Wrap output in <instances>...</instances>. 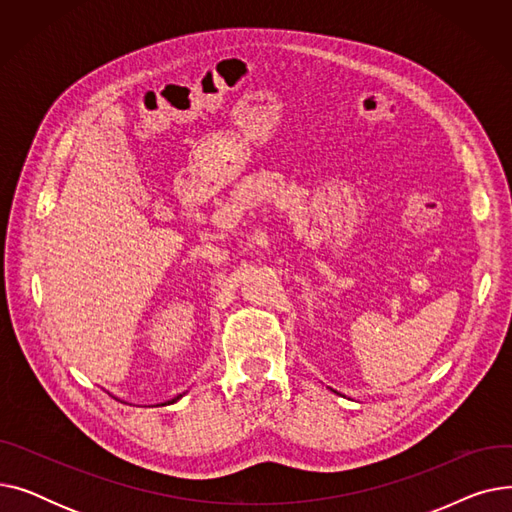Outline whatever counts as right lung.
I'll list each match as a JSON object with an SVG mask.
<instances>
[{
  "mask_svg": "<svg viewBox=\"0 0 512 512\" xmlns=\"http://www.w3.org/2000/svg\"><path fill=\"white\" fill-rule=\"evenodd\" d=\"M180 396H182V394H180ZM180 396H178V398H180ZM178 398H174V400H172V402H176V400H178Z\"/></svg>",
  "mask_w": 512,
  "mask_h": 512,
  "instance_id": "right-lung-1",
  "label": "right lung"
}]
</instances>
